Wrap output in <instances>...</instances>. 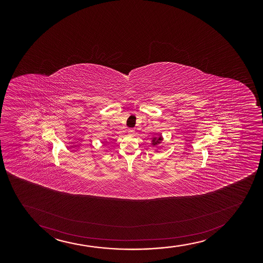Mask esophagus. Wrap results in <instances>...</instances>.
Returning <instances> with one entry per match:
<instances>
[{"label": "esophagus", "mask_w": 263, "mask_h": 263, "mask_svg": "<svg viewBox=\"0 0 263 263\" xmlns=\"http://www.w3.org/2000/svg\"><path fill=\"white\" fill-rule=\"evenodd\" d=\"M128 133H130V134H133V133H135V130H134V129H129V130H128Z\"/></svg>", "instance_id": "esophagus-1"}]
</instances>
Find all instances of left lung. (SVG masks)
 Here are the masks:
<instances>
[{
	"label": "left lung",
	"instance_id": "8db88e82",
	"mask_svg": "<svg viewBox=\"0 0 263 263\" xmlns=\"http://www.w3.org/2000/svg\"><path fill=\"white\" fill-rule=\"evenodd\" d=\"M160 141H161V136H160V138H159L158 139H156V140L154 139V140H153V145H157L158 143H160Z\"/></svg>",
	"mask_w": 263,
	"mask_h": 263
}]
</instances>
